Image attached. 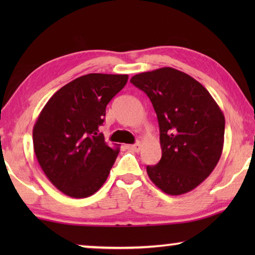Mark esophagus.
Masks as SVG:
<instances>
[{"mask_svg": "<svg viewBox=\"0 0 255 255\" xmlns=\"http://www.w3.org/2000/svg\"><path fill=\"white\" fill-rule=\"evenodd\" d=\"M127 148L130 149V151H133V152H139L141 148V144L140 142H137V144H133V145H128Z\"/></svg>", "mask_w": 255, "mask_h": 255, "instance_id": "obj_1", "label": "esophagus"}]
</instances>
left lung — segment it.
I'll return each instance as SVG.
<instances>
[{
	"mask_svg": "<svg viewBox=\"0 0 255 255\" xmlns=\"http://www.w3.org/2000/svg\"><path fill=\"white\" fill-rule=\"evenodd\" d=\"M130 82L149 97L159 122L162 155L158 165L146 167L148 177L172 196L195 189L221 159V108L200 82L172 67L140 73Z\"/></svg>",
	"mask_w": 255,
	"mask_h": 255,
	"instance_id": "1",
	"label": "left lung"
}]
</instances>
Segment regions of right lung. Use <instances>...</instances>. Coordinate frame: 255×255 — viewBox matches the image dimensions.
Listing matches in <instances>:
<instances>
[{"instance_id":"1","label":"right lung","mask_w":255,"mask_h":255,"mask_svg":"<svg viewBox=\"0 0 255 255\" xmlns=\"http://www.w3.org/2000/svg\"><path fill=\"white\" fill-rule=\"evenodd\" d=\"M128 79L101 73L80 76L40 111L32 132L34 154L51 183L67 196H92L108 179L120 147L108 146L99 128L108 103Z\"/></svg>"}]
</instances>
